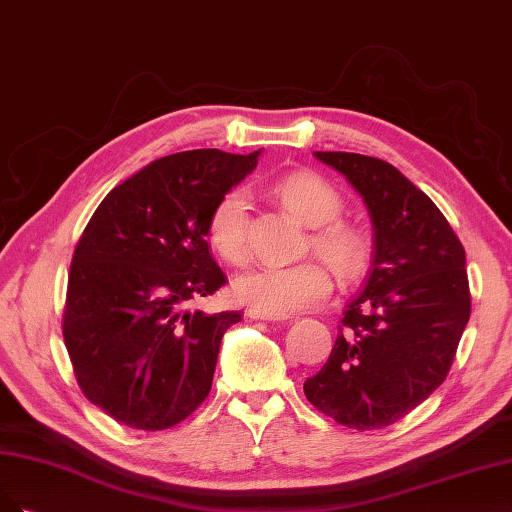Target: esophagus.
I'll list each match as a JSON object with an SVG mask.
<instances>
[{
    "instance_id": "obj_1",
    "label": "esophagus",
    "mask_w": 512,
    "mask_h": 512,
    "mask_svg": "<svg viewBox=\"0 0 512 512\" xmlns=\"http://www.w3.org/2000/svg\"><path fill=\"white\" fill-rule=\"evenodd\" d=\"M249 317H251V319H255V321H261V319H263V321H276V319H280V317H270V315H263V312H257V310H253V308L249 310Z\"/></svg>"
}]
</instances>
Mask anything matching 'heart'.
<instances>
[{
  "label": "heart",
  "mask_w": 512,
  "mask_h": 512,
  "mask_svg": "<svg viewBox=\"0 0 512 512\" xmlns=\"http://www.w3.org/2000/svg\"><path fill=\"white\" fill-rule=\"evenodd\" d=\"M283 206L308 227H315L312 249L334 272L353 280L366 270L368 242L357 227L336 221L342 212L340 193L312 172H295L276 183ZM212 249L229 263L249 259V195L244 189L225 193L208 219ZM332 274L319 261L298 266H259L238 274L232 283L234 300L270 317H287L323 302L332 291Z\"/></svg>",
  "instance_id": "1"
}]
</instances>
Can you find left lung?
Wrapping results in <instances>:
<instances>
[{"mask_svg": "<svg viewBox=\"0 0 512 512\" xmlns=\"http://www.w3.org/2000/svg\"><path fill=\"white\" fill-rule=\"evenodd\" d=\"M364 197L374 227L370 274L346 306L312 406L353 430H381L447 378L470 319L466 251L438 206L391 163L312 153Z\"/></svg>", "mask_w": 512, "mask_h": 512, "instance_id": "left-lung-1", "label": "left lung"}]
</instances>
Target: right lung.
I'll use <instances>...</instances> for the list:
<instances>
[{
    "label": "right lung",
    "mask_w": 512,
    "mask_h": 512,
    "mask_svg": "<svg viewBox=\"0 0 512 512\" xmlns=\"http://www.w3.org/2000/svg\"><path fill=\"white\" fill-rule=\"evenodd\" d=\"M259 155L197 148L161 157L114 187L82 232L63 340L82 393L114 421L168 430L206 400L221 338L242 312L187 304L225 285L208 219Z\"/></svg>",
    "instance_id": "right-lung-1"
}]
</instances>
